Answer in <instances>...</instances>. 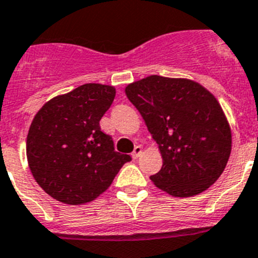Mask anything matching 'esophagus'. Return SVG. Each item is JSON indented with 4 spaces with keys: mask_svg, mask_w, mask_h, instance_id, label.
Masks as SVG:
<instances>
[{
    "mask_svg": "<svg viewBox=\"0 0 258 258\" xmlns=\"http://www.w3.org/2000/svg\"><path fill=\"white\" fill-rule=\"evenodd\" d=\"M142 152H143V151H142L141 146H136V147H134L133 153H132V157H133V158H138L139 156L142 155Z\"/></svg>",
    "mask_w": 258,
    "mask_h": 258,
    "instance_id": "esophagus-1",
    "label": "esophagus"
}]
</instances>
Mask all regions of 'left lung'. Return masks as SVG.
I'll list each match as a JSON object with an SVG mask.
<instances>
[{
    "label": "left lung",
    "instance_id": "1",
    "mask_svg": "<svg viewBox=\"0 0 258 258\" xmlns=\"http://www.w3.org/2000/svg\"><path fill=\"white\" fill-rule=\"evenodd\" d=\"M125 93L161 152V170L151 176L157 188L192 197L220 178L230 156L231 131L211 92L190 79L151 75L127 84Z\"/></svg>",
    "mask_w": 258,
    "mask_h": 258
}]
</instances>
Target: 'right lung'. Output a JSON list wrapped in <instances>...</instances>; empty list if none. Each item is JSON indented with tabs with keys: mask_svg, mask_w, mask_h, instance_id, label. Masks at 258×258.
<instances>
[{
	"mask_svg": "<svg viewBox=\"0 0 258 258\" xmlns=\"http://www.w3.org/2000/svg\"><path fill=\"white\" fill-rule=\"evenodd\" d=\"M115 94L113 87L88 83L53 97L35 113L27 137L28 164L52 198L66 205L92 202L132 160L101 131Z\"/></svg>",
	"mask_w": 258,
	"mask_h": 258,
	"instance_id": "add662e5",
	"label": "right lung"
}]
</instances>
